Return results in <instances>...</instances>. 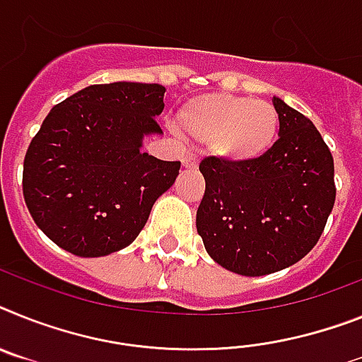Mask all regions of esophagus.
I'll return each instance as SVG.
<instances>
[{"label": "esophagus", "mask_w": 362, "mask_h": 362, "mask_svg": "<svg viewBox=\"0 0 362 362\" xmlns=\"http://www.w3.org/2000/svg\"><path fill=\"white\" fill-rule=\"evenodd\" d=\"M182 165L186 167V169H197L199 167V158L195 154H186V156L182 158Z\"/></svg>", "instance_id": "34e87169"}]
</instances>
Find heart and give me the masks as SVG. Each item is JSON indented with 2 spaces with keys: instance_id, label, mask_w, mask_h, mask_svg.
<instances>
[{
  "instance_id": "heart-1",
  "label": "heart",
  "mask_w": 362,
  "mask_h": 362,
  "mask_svg": "<svg viewBox=\"0 0 362 362\" xmlns=\"http://www.w3.org/2000/svg\"><path fill=\"white\" fill-rule=\"evenodd\" d=\"M176 129L193 144L208 145L218 162L248 165L274 147L279 112L269 101L233 93H204L182 105Z\"/></svg>"
}]
</instances>
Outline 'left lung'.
<instances>
[{"instance_id": "left-lung-1", "label": "left lung", "mask_w": 362, "mask_h": 362, "mask_svg": "<svg viewBox=\"0 0 362 362\" xmlns=\"http://www.w3.org/2000/svg\"><path fill=\"white\" fill-rule=\"evenodd\" d=\"M279 138L248 165L209 156L199 165L206 191L197 232L230 272L265 276L308 256L335 204L333 156L311 119L272 97Z\"/></svg>"}]
</instances>
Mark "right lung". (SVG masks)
Masks as SVG:
<instances>
[{"label": "right lung", "instance_id": "1", "mask_svg": "<svg viewBox=\"0 0 362 362\" xmlns=\"http://www.w3.org/2000/svg\"><path fill=\"white\" fill-rule=\"evenodd\" d=\"M162 84H93L53 106L23 160V197L36 226L64 250L101 257L144 230L180 162L141 153L162 134Z\"/></svg>", "mask_w": 362, "mask_h": 362}]
</instances>
